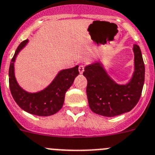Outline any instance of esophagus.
Returning a JSON list of instances; mask_svg holds the SVG:
<instances>
[{"mask_svg": "<svg viewBox=\"0 0 155 155\" xmlns=\"http://www.w3.org/2000/svg\"><path fill=\"white\" fill-rule=\"evenodd\" d=\"M78 71L79 72H80V74H82L84 72V65H80L78 68Z\"/></svg>", "mask_w": 155, "mask_h": 155, "instance_id": "obj_1", "label": "esophagus"}]
</instances>
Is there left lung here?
Returning <instances> with one entry per match:
<instances>
[{
    "label": "left lung",
    "mask_w": 155,
    "mask_h": 155,
    "mask_svg": "<svg viewBox=\"0 0 155 155\" xmlns=\"http://www.w3.org/2000/svg\"><path fill=\"white\" fill-rule=\"evenodd\" d=\"M134 72L130 82L120 85L114 81L100 63L86 66L89 107L95 114L114 117L132 110L141 95L144 82V64L138 45H134Z\"/></svg>",
    "instance_id": "8db88e82"
}]
</instances>
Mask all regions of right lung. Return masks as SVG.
Returning a JSON list of instances; mask_svg holds the SVG:
<instances>
[{
  "label": "right lung",
  "mask_w": 155,
  "mask_h": 155,
  "mask_svg": "<svg viewBox=\"0 0 155 155\" xmlns=\"http://www.w3.org/2000/svg\"><path fill=\"white\" fill-rule=\"evenodd\" d=\"M28 40L21 42L11 59L9 68V86L15 102L21 109L38 116H50L61 110L64 101L65 93L70 88L74 78L79 74L78 66L62 70L58 73L51 84L38 93H28L23 90L17 82L15 76V59Z\"/></svg>",
  "instance_id": "obj_1"
}]
</instances>
